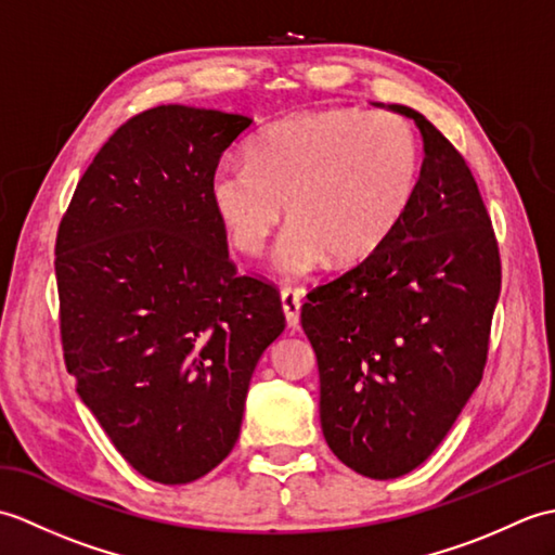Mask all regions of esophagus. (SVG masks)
Wrapping results in <instances>:
<instances>
[{"label": "esophagus", "instance_id": "1", "mask_svg": "<svg viewBox=\"0 0 555 555\" xmlns=\"http://www.w3.org/2000/svg\"><path fill=\"white\" fill-rule=\"evenodd\" d=\"M281 305H284V314L291 328H298L300 324V308H302V291L298 288H284L281 291Z\"/></svg>", "mask_w": 555, "mask_h": 555}]
</instances>
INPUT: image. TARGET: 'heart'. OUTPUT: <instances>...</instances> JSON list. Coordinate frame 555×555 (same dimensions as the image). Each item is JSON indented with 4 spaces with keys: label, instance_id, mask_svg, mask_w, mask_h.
I'll use <instances>...</instances> for the list:
<instances>
[{
    "label": "heart",
    "instance_id": "obj_1",
    "mask_svg": "<svg viewBox=\"0 0 555 555\" xmlns=\"http://www.w3.org/2000/svg\"><path fill=\"white\" fill-rule=\"evenodd\" d=\"M420 147L396 114L324 109L267 126L247 164L219 167L209 179L211 209L229 243L257 255L291 221L274 267L298 279L334 264H358L391 238L415 199Z\"/></svg>",
    "mask_w": 555,
    "mask_h": 555
}]
</instances>
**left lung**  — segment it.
I'll use <instances>...</instances> for the list:
<instances>
[{
  "instance_id": "left-lung-1",
  "label": "left lung",
  "mask_w": 555,
  "mask_h": 555,
  "mask_svg": "<svg viewBox=\"0 0 555 555\" xmlns=\"http://www.w3.org/2000/svg\"><path fill=\"white\" fill-rule=\"evenodd\" d=\"M386 109L420 128L415 199L379 250L308 293L300 312L320 367L324 439L370 479L412 473L443 441L481 382L501 293L473 171L420 112Z\"/></svg>"
}]
</instances>
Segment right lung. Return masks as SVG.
Masks as SVG:
<instances>
[{"label": "right lung", "instance_id": "obj_1", "mask_svg": "<svg viewBox=\"0 0 555 555\" xmlns=\"http://www.w3.org/2000/svg\"><path fill=\"white\" fill-rule=\"evenodd\" d=\"M250 128L183 104L133 116L59 227L66 370L116 451L159 485L231 453L253 372L286 328L276 288L235 274L209 199L223 150Z\"/></svg>", "mask_w": 555, "mask_h": 555}]
</instances>
